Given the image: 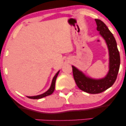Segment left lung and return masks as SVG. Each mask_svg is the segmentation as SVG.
Listing matches in <instances>:
<instances>
[{"mask_svg":"<svg viewBox=\"0 0 126 126\" xmlns=\"http://www.w3.org/2000/svg\"><path fill=\"white\" fill-rule=\"evenodd\" d=\"M96 30L101 37L104 39L109 53V70L105 77L101 79H94L86 76L81 70L72 66L73 78L78 88L82 91L92 94H99L110 88L117 79L120 57L115 38L106 25L101 20L95 19Z\"/></svg>","mask_w":126,"mask_h":126,"instance_id":"8db88e82","label":"left lung"}]
</instances>
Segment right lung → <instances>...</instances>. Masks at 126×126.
Here are the masks:
<instances>
[{"mask_svg": "<svg viewBox=\"0 0 126 126\" xmlns=\"http://www.w3.org/2000/svg\"><path fill=\"white\" fill-rule=\"evenodd\" d=\"M59 72H60V70H59V71L57 72V73L55 75L54 78H53V80H52L51 86H50V88H49L48 90L46 91V92L42 94H40V95H36V96H27V97L29 98H31V99H40V98H44V97H45V96H48V95H50L52 94L53 93V92H54V91L55 83H56V78H57V76H58Z\"/></svg>", "mask_w": 126, "mask_h": 126, "instance_id": "obj_1", "label": "right lung"}]
</instances>
